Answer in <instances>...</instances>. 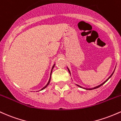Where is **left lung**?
I'll return each instance as SVG.
<instances>
[{
	"mask_svg": "<svg viewBox=\"0 0 121 121\" xmlns=\"http://www.w3.org/2000/svg\"><path fill=\"white\" fill-rule=\"evenodd\" d=\"M67 69H68V71H69V73H70V74H71V73H70V70H69V68H68V67H67ZM114 71H115V70H114ZM114 71H113V73H112V75H111L110 76V77H108V79H106V81H104V83H102V84H101V85H98V86H96V87H93V88H90V89H87V88H83V87H82V86H79V85H77V86H78V87H81V88H83V89H86V90H93V89H97V88L99 87H100V86H102V85H104V83H106V82H107V81H108V79H109V78H110V77H112V74H113V73H114Z\"/></svg>",
	"mask_w": 121,
	"mask_h": 121,
	"instance_id": "left-lung-1",
	"label": "left lung"
}]
</instances>
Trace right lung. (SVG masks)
I'll return each mask as SVG.
<instances>
[{
  "label": "right lung",
  "mask_w": 121,
  "mask_h": 121,
  "mask_svg": "<svg viewBox=\"0 0 121 121\" xmlns=\"http://www.w3.org/2000/svg\"><path fill=\"white\" fill-rule=\"evenodd\" d=\"M55 64H54V65H53V66H52V69H51V73H50V79H49V80H48V83H47V85H46L44 87H43L42 88V89H41V90H40V91L41 90H43V89H45V88L46 87H47V86H48V85H49V83H50V80H51V73H52V69H54V66H55Z\"/></svg>",
  "instance_id": "1"
}]
</instances>
